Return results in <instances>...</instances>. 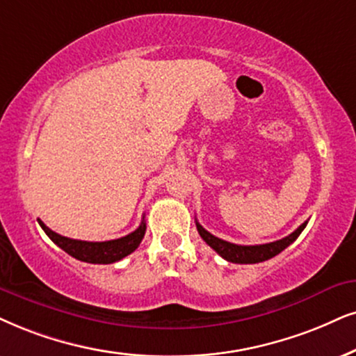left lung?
<instances>
[{
  "mask_svg": "<svg viewBox=\"0 0 356 356\" xmlns=\"http://www.w3.org/2000/svg\"><path fill=\"white\" fill-rule=\"evenodd\" d=\"M197 230H199V235L204 238V241L210 248H213L217 253L222 256L223 259L230 261V263H240V264H253V263H261V261L271 259L274 256L281 253L282 250H286L291 243L298 240V236L302 233L307 222H304L296 232H292L289 236L282 238V240L266 243V245H253V246H245V245H235V243H228L225 240H220V238L213 236L211 233L205 230L204 227L199 222H195Z\"/></svg>",
  "mask_w": 356,
  "mask_h": 356,
  "instance_id": "obj_1",
  "label": "left lung"
}]
</instances>
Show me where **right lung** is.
I'll use <instances>...</instances> for the list:
<instances>
[{"instance_id":"add662e5","label":"right lung","mask_w":356,"mask_h":356,"mask_svg":"<svg viewBox=\"0 0 356 356\" xmlns=\"http://www.w3.org/2000/svg\"><path fill=\"white\" fill-rule=\"evenodd\" d=\"M40 228L46 232V235L56 243L58 248H62L67 254L74 256L75 259L85 261V263L93 264H110L116 263V261L123 259L124 256L131 254L134 250L138 248L139 243L145 238L146 233V222L143 217V222L139 227L129 235L118 240L110 241H82V240H72V238L62 236L58 233L52 232L51 228L44 225L42 220H38Z\"/></svg>"}]
</instances>
